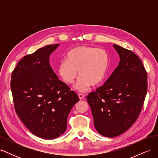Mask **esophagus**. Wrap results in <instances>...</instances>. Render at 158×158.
<instances>
[{
  "label": "esophagus",
  "instance_id": "esophagus-1",
  "mask_svg": "<svg viewBox=\"0 0 158 158\" xmlns=\"http://www.w3.org/2000/svg\"><path fill=\"white\" fill-rule=\"evenodd\" d=\"M78 95L80 99H82L84 98V95L82 94H78Z\"/></svg>",
  "mask_w": 158,
  "mask_h": 158
}]
</instances>
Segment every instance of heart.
<instances>
[{
  "instance_id": "obj_1",
  "label": "heart",
  "mask_w": 158,
  "mask_h": 158,
  "mask_svg": "<svg viewBox=\"0 0 158 158\" xmlns=\"http://www.w3.org/2000/svg\"><path fill=\"white\" fill-rule=\"evenodd\" d=\"M109 56L101 48L79 46L71 49L66 60L60 62L58 73L61 79L68 84H73L78 76L76 85L80 92L86 91L91 85L99 84L105 78L108 69Z\"/></svg>"
}]
</instances>
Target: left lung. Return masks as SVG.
Returning <instances> with one entry per match:
<instances>
[{
	"label": "left lung",
	"mask_w": 158,
	"mask_h": 158,
	"mask_svg": "<svg viewBox=\"0 0 158 158\" xmlns=\"http://www.w3.org/2000/svg\"><path fill=\"white\" fill-rule=\"evenodd\" d=\"M113 46L121 59L117 68L102 86L87 96L95 129L110 138L121 135L135 123L148 88L147 73L139 57L121 46Z\"/></svg>",
	"instance_id": "left-lung-1"
}]
</instances>
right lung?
Instances as JSON below:
<instances>
[{
	"mask_svg": "<svg viewBox=\"0 0 158 158\" xmlns=\"http://www.w3.org/2000/svg\"><path fill=\"white\" fill-rule=\"evenodd\" d=\"M59 45H47L23 56L11 76L16 114L28 130L44 139L63 135L70 110L79 101L50 66L49 56Z\"/></svg>",
	"mask_w": 158,
	"mask_h": 158,
	"instance_id": "right-lung-1",
	"label": "right lung"
}]
</instances>
